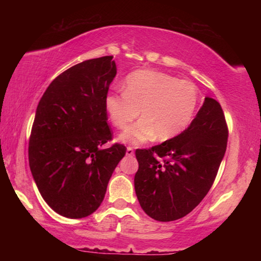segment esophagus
I'll use <instances>...</instances> for the list:
<instances>
[{"label": "esophagus", "mask_w": 261, "mask_h": 261, "mask_svg": "<svg viewBox=\"0 0 261 261\" xmlns=\"http://www.w3.org/2000/svg\"><path fill=\"white\" fill-rule=\"evenodd\" d=\"M135 154V152H134V147H131V146H129L126 148V155L127 156H132Z\"/></svg>", "instance_id": "obj_1"}]
</instances>
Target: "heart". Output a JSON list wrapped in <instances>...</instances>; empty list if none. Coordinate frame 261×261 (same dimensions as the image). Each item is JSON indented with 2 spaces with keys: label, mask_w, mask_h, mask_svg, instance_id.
Wrapping results in <instances>:
<instances>
[{
  "label": "heart",
  "mask_w": 261,
  "mask_h": 261,
  "mask_svg": "<svg viewBox=\"0 0 261 261\" xmlns=\"http://www.w3.org/2000/svg\"><path fill=\"white\" fill-rule=\"evenodd\" d=\"M123 87L124 92H112L106 96L105 106L110 121L120 130L126 129L140 110L143 120L121 136L123 141L131 144L154 137L165 141L178 136L189 126L199 100L191 82L154 70L130 73Z\"/></svg>",
  "instance_id": "1"
}]
</instances>
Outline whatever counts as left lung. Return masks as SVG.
<instances>
[{
  "label": "left lung",
  "mask_w": 261,
  "mask_h": 261,
  "mask_svg": "<svg viewBox=\"0 0 261 261\" xmlns=\"http://www.w3.org/2000/svg\"><path fill=\"white\" fill-rule=\"evenodd\" d=\"M228 125L218 101L204 105L178 136L148 149H136L135 190L141 208L161 222L189 214L210 191L224 156Z\"/></svg>",
  "instance_id": "obj_1"
}]
</instances>
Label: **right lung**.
<instances>
[{"label": "right lung", "instance_id": "add662e5", "mask_svg": "<svg viewBox=\"0 0 261 261\" xmlns=\"http://www.w3.org/2000/svg\"><path fill=\"white\" fill-rule=\"evenodd\" d=\"M116 76L113 56L84 61L59 74L39 101L29 162L39 192L69 219L91 215L102 202L113 171L125 155L113 139L105 99Z\"/></svg>", "mask_w": 261, "mask_h": 261}]
</instances>
